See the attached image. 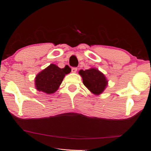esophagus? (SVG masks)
<instances>
[{
  "label": "esophagus",
  "instance_id": "esophagus-1",
  "mask_svg": "<svg viewBox=\"0 0 151 151\" xmlns=\"http://www.w3.org/2000/svg\"><path fill=\"white\" fill-rule=\"evenodd\" d=\"M76 71H77V68H72V73H75Z\"/></svg>",
  "mask_w": 151,
  "mask_h": 151
}]
</instances>
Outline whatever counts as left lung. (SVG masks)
I'll return each instance as SVG.
<instances>
[{
    "mask_svg": "<svg viewBox=\"0 0 151 151\" xmlns=\"http://www.w3.org/2000/svg\"><path fill=\"white\" fill-rule=\"evenodd\" d=\"M78 74L81 76L84 86L95 95H100L108 86V81L103 73L95 68L86 70H81Z\"/></svg>",
    "mask_w": 151,
    "mask_h": 151,
    "instance_id": "left-lung-1",
    "label": "left lung"
}]
</instances>
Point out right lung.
I'll use <instances>...</instances> for the list:
<instances>
[{
  "label": "right lung",
  "mask_w": 151,
  "mask_h": 151,
  "mask_svg": "<svg viewBox=\"0 0 151 151\" xmlns=\"http://www.w3.org/2000/svg\"><path fill=\"white\" fill-rule=\"evenodd\" d=\"M70 68L68 66L60 68L57 65L51 63L36 75V90L47 94H53L59 89L65 75L70 73Z\"/></svg>",
  "instance_id": "obj_1"
}]
</instances>
